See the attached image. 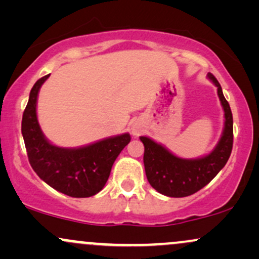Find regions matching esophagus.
<instances>
[{
  "label": "esophagus",
  "instance_id": "1",
  "mask_svg": "<svg viewBox=\"0 0 259 259\" xmlns=\"http://www.w3.org/2000/svg\"><path fill=\"white\" fill-rule=\"evenodd\" d=\"M133 134H135V135H136V134H139V130H138V129H136V127H135V126H134V127H133Z\"/></svg>",
  "mask_w": 259,
  "mask_h": 259
}]
</instances>
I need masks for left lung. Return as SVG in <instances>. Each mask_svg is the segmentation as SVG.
I'll return each mask as SVG.
<instances>
[{"mask_svg": "<svg viewBox=\"0 0 259 259\" xmlns=\"http://www.w3.org/2000/svg\"><path fill=\"white\" fill-rule=\"evenodd\" d=\"M207 76L218 88L225 118L222 138L212 152L201 158H180L152 139L140 136L145 146L144 164L148 183L156 191L168 197H186L206 186L224 168L233 150V114L230 106L215 76L210 73Z\"/></svg>", "mask_w": 259, "mask_h": 259, "instance_id": "left-lung-1", "label": "left lung"}]
</instances>
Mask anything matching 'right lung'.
Returning a JSON list of instances; mask_svg holds the SVG:
<instances>
[{"label": "right lung", "mask_w": 259, "mask_h": 259, "mask_svg": "<svg viewBox=\"0 0 259 259\" xmlns=\"http://www.w3.org/2000/svg\"><path fill=\"white\" fill-rule=\"evenodd\" d=\"M49 75L38 79L23 113L22 134L29 162L41 180L70 197H90L103 189L114 160L130 142L127 133L76 148L58 147L45 138L37 121L38 91Z\"/></svg>", "instance_id": "1"}]
</instances>
